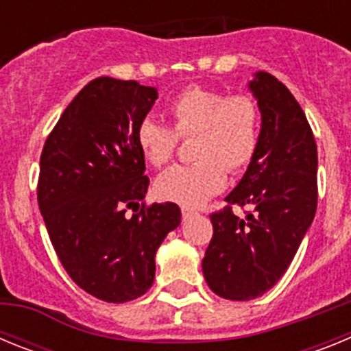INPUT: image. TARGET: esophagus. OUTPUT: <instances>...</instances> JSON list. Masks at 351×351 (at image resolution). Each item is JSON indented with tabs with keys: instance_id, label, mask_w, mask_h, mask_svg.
<instances>
[{
	"instance_id": "34e87169",
	"label": "esophagus",
	"mask_w": 351,
	"mask_h": 351,
	"mask_svg": "<svg viewBox=\"0 0 351 351\" xmlns=\"http://www.w3.org/2000/svg\"><path fill=\"white\" fill-rule=\"evenodd\" d=\"M193 210L191 209H186V207H182V219H188V218H191V216H193Z\"/></svg>"
}]
</instances>
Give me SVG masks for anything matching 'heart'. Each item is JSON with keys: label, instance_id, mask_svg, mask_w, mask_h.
Listing matches in <instances>:
<instances>
[{"label": "heart", "instance_id": "heart-1", "mask_svg": "<svg viewBox=\"0 0 351 351\" xmlns=\"http://www.w3.org/2000/svg\"><path fill=\"white\" fill-rule=\"evenodd\" d=\"M173 130L145 117L137 128V144L153 167L172 160L179 137L197 135L191 165L167 170L156 181L163 200L198 207L223 190L226 170L237 172L253 160L258 145L260 108L247 95L226 96L218 89L191 86L169 105Z\"/></svg>", "mask_w": 351, "mask_h": 351}]
</instances>
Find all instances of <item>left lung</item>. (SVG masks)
<instances>
[{"label":"left lung","mask_w":351,"mask_h":351,"mask_svg":"<svg viewBox=\"0 0 351 351\" xmlns=\"http://www.w3.org/2000/svg\"><path fill=\"white\" fill-rule=\"evenodd\" d=\"M247 88L262 116L258 145L225 200L250 210L244 218L230 207L210 214L214 234L202 260L209 288L228 300L256 299L281 280L318 200V154L300 105L267 71L253 73Z\"/></svg>","instance_id":"8db88e82"}]
</instances>
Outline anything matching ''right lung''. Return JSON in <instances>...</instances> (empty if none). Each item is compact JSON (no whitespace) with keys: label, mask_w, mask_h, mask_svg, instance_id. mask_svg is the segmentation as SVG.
Returning a JSON list of instances; mask_svg holds the SVG:
<instances>
[{"label":"right lung","mask_w":351,"mask_h":351,"mask_svg":"<svg viewBox=\"0 0 351 351\" xmlns=\"http://www.w3.org/2000/svg\"><path fill=\"white\" fill-rule=\"evenodd\" d=\"M156 98V88L135 80H91L40 158L38 207L52 246L71 280L105 302H128L153 287L158 247L181 225L176 204H138L149 178L137 128Z\"/></svg>","instance_id":"add662e5"}]
</instances>
